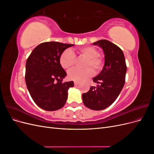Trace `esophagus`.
<instances>
[{"instance_id":"34e87169","label":"esophagus","mask_w":154,"mask_h":154,"mask_svg":"<svg viewBox=\"0 0 154 154\" xmlns=\"http://www.w3.org/2000/svg\"><path fill=\"white\" fill-rule=\"evenodd\" d=\"M74 85L76 86V85H78L79 84V82H74Z\"/></svg>"}]
</instances>
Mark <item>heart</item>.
Segmentation results:
<instances>
[{
    "mask_svg": "<svg viewBox=\"0 0 154 154\" xmlns=\"http://www.w3.org/2000/svg\"><path fill=\"white\" fill-rule=\"evenodd\" d=\"M82 57L87 58L85 63V69L73 68L68 72V78L74 82L86 80L94 74V69L98 72L103 67L104 60L98 53L97 49L93 46H87L80 48L78 51ZM76 55L71 49L65 50L60 57V63L61 66L67 69L73 66L76 62Z\"/></svg>",
    "mask_w": 154,
    "mask_h": 154,
    "instance_id": "obj_1",
    "label": "heart"
}]
</instances>
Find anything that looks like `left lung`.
<instances>
[{
    "mask_svg": "<svg viewBox=\"0 0 154 154\" xmlns=\"http://www.w3.org/2000/svg\"><path fill=\"white\" fill-rule=\"evenodd\" d=\"M93 45L103 49L105 64L101 72L92 79L99 85L91 86L89 91L82 94V100L88 108L101 110L112 104L120 94L125 85L127 66L123 51L116 44L100 40Z\"/></svg>",
    "mask_w": 154,
    "mask_h": 154,
    "instance_id": "left-lung-1",
    "label": "left lung"
}]
</instances>
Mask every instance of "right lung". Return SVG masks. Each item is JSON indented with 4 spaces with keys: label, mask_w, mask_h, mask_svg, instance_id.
Returning <instances> with one entry per match:
<instances>
[{
    "label": "right lung",
    "mask_w": 154,
    "mask_h": 154,
    "mask_svg": "<svg viewBox=\"0 0 154 154\" xmlns=\"http://www.w3.org/2000/svg\"><path fill=\"white\" fill-rule=\"evenodd\" d=\"M73 45L58 42L42 43L27 59L26 86L32 99L41 109L54 111L66 104L68 89L74 87V82L62 83L67 73L60 63V57Z\"/></svg>",
    "instance_id": "1"
}]
</instances>
